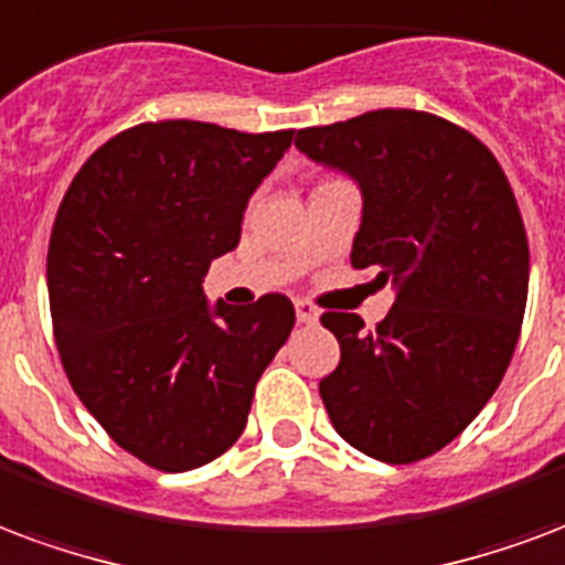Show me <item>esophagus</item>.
<instances>
[{
  "mask_svg": "<svg viewBox=\"0 0 565 565\" xmlns=\"http://www.w3.org/2000/svg\"><path fill=\"white\" fill-rule=\"evenodd\" d=\"M296 320H299V323H305V326H315L317 320H320V315H317L315 305L296 302Z\"/></svg>",
  "mask_w": 565,
  "mask_h": 565,
  "instance_id": "obj_1",
  "label": "esophagus"
}]
</instances>
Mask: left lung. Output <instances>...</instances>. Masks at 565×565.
I'll return each mask as SVG.
<instances>
[{"label":"left lung","mask_w":565,"mask_h":565,"mask_svg":"<svg viewBox=\"0 0 565 565\" xmlns=\"http://www.w3.org/2000/svg\"><path fill=\"white\" fill-rule=\"evenodd\" d=\"M296 149L362 191L350 263L392 284L377 332L326 311L341 362L320 380L353 449L386 463L440 452L479 416L515 353L530 281L509 179L473 134L419 110L305 128Z\"/></svg>","instance_id":"8db88e82"}]
</instances>
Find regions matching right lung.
Returning a JSON list of instances; mask_svg holds the SVG:
<instances>
[{"mask_svg": "<svg viewBox=\"0 0 565 565\" xmlns=\"http://www.w3.org/2000/svg\"><path fill=\"white\" fill-rule=\"evenodd\" d=\"M290 140L188 119L137 125L92 154L62 200L47 250L62 367L104 431L164 473L239 440L254 386L296 323L281 294L245 308L203 294Z\"/></svg>", "mask_w": 565, "mask_h": 565, "instance_id": "right-lung-1", "label": "right lung"}]
</instances>
